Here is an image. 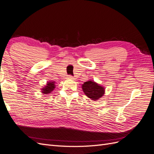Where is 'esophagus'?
<instances>
[{
  "instance_id": "esophagus-1",
  "label": "esophagus",
  "mask_w": 154,
  "mask_h": 154,
  "mask_svg": "<svg viewBox=\"0 0 154 154\" xmlns=\"http://www.w3.org/2000/svg\"><path fill=\"white\" fill-rule=\"evenodd\" d=\"M67 78H69V79H71V80H74V79H75V78H74L72 76H71V75H68L67 76Z\"/></svg>"
}]
</instances>
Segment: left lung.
I'll return each mask as SVG.
<instances>
[{
    "mask_svg": "<svg viewBox=\"0 0 154 154\" xmlns=\"http://www.w3.org/2000/svg\"><path fill=\"white\" fill-rule=\"evenodd\" d=\"M82 89L86 96L92 100H99L105 93L103 87L92 81H88L83 83Z\"/></svg>",
    "mask_w": 154,
    "mask_h": 154,
    "instance_id": "left-lung-1",
    "label": "left lung"
}]
</instances>
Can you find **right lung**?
Returning <instances> with one entry per match:
<instances>
[{"instance_id":"1","label":"right lung","mask_w":154,"mask_h":154,"mask_svg":"<svg viewBox=\"0 0 154 154\" xmlns=\"http://www.w3.org/2000/svg\"><path fill=\"white\" fill-rule=\"evenodd\" d=\"M55 88L54 82H48L47 85H46L44 88H42V93L46 94H49V93L51 92Z\"/></svg>"}]
</instances>
